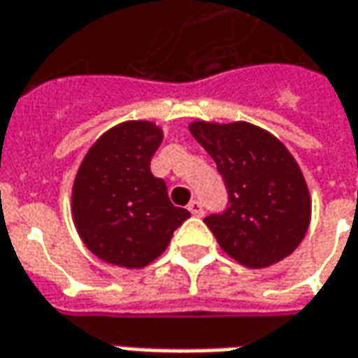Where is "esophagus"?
<instances>
[{"instance_id":"obj_1","label":"esophagus","mask_w":358,"mask_h":358,"mask_svg":"<svg viewBox=\"0 0 358 358\" xmlns=\"http://www.w3.org/2000/svg\"><path fill=\"white\" fill-rule=\"evenodd\" d=\"M189 212H191L192 215H202L204 214V210H202V204H200V200H191V202H189Z\"/></svg>"}]
</instances>
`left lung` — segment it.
Listing matches in <instances>:
<instances>
[{"mask_svg":"<svg viewBox=\"0 0 358 358\" xmlns=\"http://www.w3.org/2000/svg\"><path fill=\"white\" fill-rule=\"evenodd\" d=\"M192 136L214 158L227 206L204 217L227 255L247 268H266L289 256L310 224V194L295 158L250 123H191Z\"/></svg>","mask_w":358,"mask_h":358,"instance_id":"8db88e82","label":"left lung"}]
</instances>
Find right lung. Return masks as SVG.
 Wrapping results in <instances>:
<instances>
[{
  "label": "right lung",
  "mask_w": 358,
  "mask_h": 358,
  "mask_svg": "<svg viewBox=\"0 0 358 358\" xmlns=\"http://www.w3.org/2000/svg\"><path fill=\"white\" fill-rule=\"evenodd\" d=\"M162 138L150 121H127L103 133L78 167L73 220L83 243L103 262L150 264L191 217L171 204L166 181L150 171Z\"/></svg>",
  "instance_id": "1"
}]
</instances>
